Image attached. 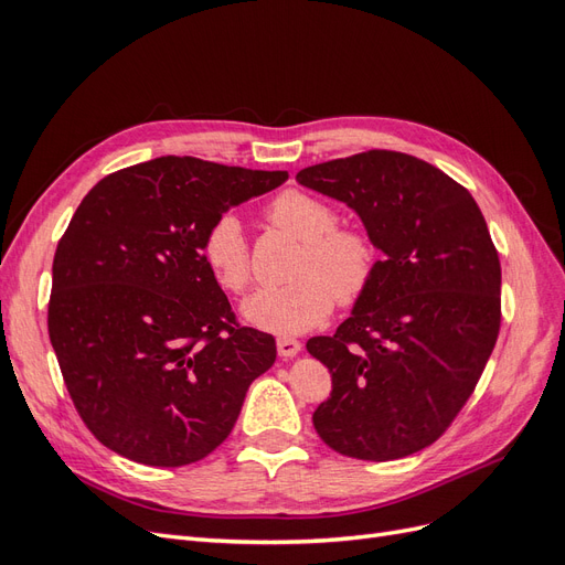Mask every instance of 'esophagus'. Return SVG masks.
Masks as SVG:
<instances>
[{"instance_id":"1","label":"esophagus","mask_w":565,"mask_h":565,"mask_svg":"<svg viewBox=\"0 0 565 565\" xmlns=\"http://www.w3.org/2000/svg\"><path fill=\"white\" fill-rule=\"evenodd\" d=\"M301 351V344L292 337H278V355L280 358H295Z\"/></svg>"}]
</instances>
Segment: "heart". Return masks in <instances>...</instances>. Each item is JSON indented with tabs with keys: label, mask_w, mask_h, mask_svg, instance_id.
Listing matches in <instances>:
<instances>
[{
	"label": "heart",
	"mask_w": 565,
	"mask_h": 565,
	"mask_svg": "<svg viewBox=\"0 0 565 565\" xmlns=\"http://www.w3.org/2000/svg\"><path fill=\"white\" fill-rule=\"evenodd\" d=\"M268 221L301 241L282 287L262 289L243 306L256 328L276 334H301L328 318L339 301L353 306L374 282L380 247L363 226L339 224L330 202L306 191H282L268 204ZM202 262L231 295H245L252 285V252L241 221L221 214L204 231Z\"/></svg>",
	"instance_id": "1"
}]
</instances>
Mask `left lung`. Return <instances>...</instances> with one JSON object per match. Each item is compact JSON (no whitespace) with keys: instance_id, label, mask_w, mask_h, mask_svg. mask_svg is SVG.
Segmentation results:
<instances>
[{"instance_id":"8db88e82","label":"left lung","mask_w":565,"mask_h":565,"mask_svg":"<svg viewBox=\"0 0 565 565\" xmlns=\"http://www.w3.org/2000/svg\"><path fill=\"white\" fill-rule=\"evenodd\" d=\"M306 188L347 202L384 252L367 295L306 349L330 370L313 413L328 446L388 461L446 434L486 370L502 322V268L465 185L396 150L306 167Z\"/></svg>"}]
</instances>
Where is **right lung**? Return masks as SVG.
<instances>
[{"label":"right lung","mask_w":565,"mask_h":565,"mask_svg":"<svg viewBox=\"0 0 565 565\" xmlns=\"http://www.w3.org/2000/svg\"><path fill=\"white\" fill-rule=\"evenodd\" d=\"M287 172L156 158L100 179L54 256L49 339L87 429L148 467L207 457L233 431L276 339L237 322L200 243Z\"/></svg>","instance_id":"right-lung-1"}]
</instances>
